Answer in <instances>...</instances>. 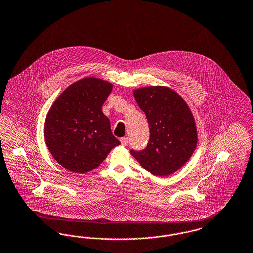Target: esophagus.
I'll use <instances>...</instances> for the list:
<instances>
[{
    "instance_id": "esophagus-1",
    "label": "esophagus",
    "mask_w": 253,
    "mask_h": 253,
    "mask_svg": "<svg viewBox=\"0 0 253 253\" xmlns=\"http://www.w3.org/2000/svg\"><path fill=\"white\" fill-rule=\"evenodd\" d=\"M120 142H121V144H122L123 146H126V145L128 144V142H129L128 137H122V138L120 139Z\"/></svg>"
}]
</instances>
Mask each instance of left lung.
<instances>
[{"instance_id": "1", "label": "left lung", "mask_w": 253, "mask_h": 253, "mask_svg": "<svg viewBox=\"0 0 253 253\" xmlns=\"http://www.w3.org/2000/svg\"><path fill=\"white\" fill-rule=\"evenodd\" d=\"M134 96L146 115L150 138L146 148L131 150V154L151 174L169 176L187 163L197 146L191 110L179 94L167 87L134 89Z\"/></svg>"}]
</instances>
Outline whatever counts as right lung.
<instances>
[{
    "instance_id": "add662e5",
    "label": "right lung",
    "mask_w": 253,
    "mask_h": 253,
    "mask_svg": "<svg viewBox=\"0 0 253 253\" xmlns=\"http://www.w3.org/2000/svg\"><path fill=\"white\" fill-rule=\"evenodd\" d=\"M112 89L106 80L85 77L65 89L50 107L44 128L45 144L67 170L89 172L120 144L101 110Z\"/></svg>"
}]
</instances>
